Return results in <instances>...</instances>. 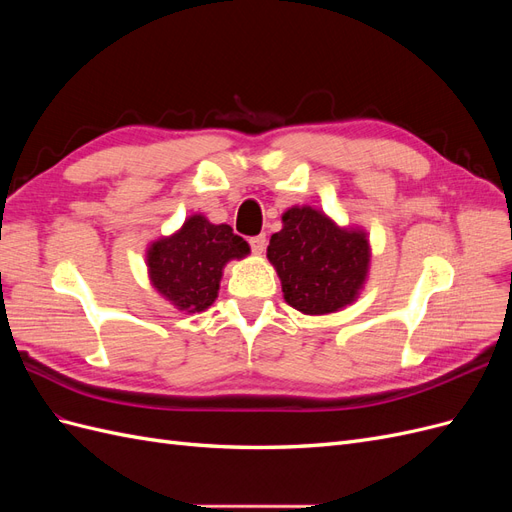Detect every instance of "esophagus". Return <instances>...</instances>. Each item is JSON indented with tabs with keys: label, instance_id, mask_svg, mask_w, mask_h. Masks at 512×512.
<instances>
[{
	"label": "esophagus",
	"instance_id": "1",
	"mask_svg": "<svg viewBox=\"0 0 512 512\" xmlns=\"http://www.w3.org/2000/svg\"><path fill=\"white\" fill-rule=\"evenodd\" d=\"M250 247L256 252V254H262L265 252L267 247V235H256V237H250Z\"/></svg>",
	"mask_w": 512,
	"mask_h": 512
}]
</instances>
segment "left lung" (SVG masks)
<instances>
[{"label": "left lung", "mask_w": 512, "mask_h": 512, "mask_svg": "<svg viewBox=\"0 0 512 512\" xmlns=\"http://www.w3.org/2000/svg\"><path fill=\"white\" fill-rule=\"evenodd\" d=\"M282 222L284 228L271 237L267 256L282 280L284 299L312 316L352 303L369 265L363 232L337 228L312 207H292Z\"/></svg>", "instance_id": "1"}]
</instances>
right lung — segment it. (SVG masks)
Listing matches in <instances>:
<instances>
[{
	"label": "right lung",
	"instance_id": "right-lung-1",
	"mask_svg": "<svg viewBox=\"0 0 512 512\" xmlns=\"http://www.w3.org/2000/svg\"><path fill=\"white\" fill-rule=\"evenodd\" d=\"M247 252L250 245L230 226H215L194 215L175 237L149 247L147 265L153 286L168 301L185 312H203L218 297L222 267Z\"/></svg>",
	"mask_w": 512,
	"mask_h": 512
}]
</instances>
